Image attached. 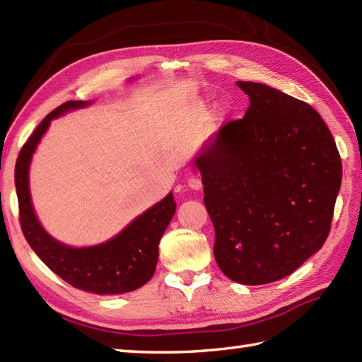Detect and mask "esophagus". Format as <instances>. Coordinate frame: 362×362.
<instances>
[{
    "mask_svg": "<svg viewBox=\"0 0 362 362\" xmlns=\"http://www.w3.org/2000/svg\"><path fill=\"white\" fill-rule=\"evenodd\" d=\"M188 187L194 191L202 189V179L199 175H191L188 179Z\"/></svg>",
    "mask_w": 362,
    "mask_h": 362,
    "instance_id": "1",
    "label": "esophagus"
}]
</instances>
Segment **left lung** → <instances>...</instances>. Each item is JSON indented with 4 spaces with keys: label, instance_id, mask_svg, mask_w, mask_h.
I'll use <instances>...</instances> for the list:
<instances>
[{
    "label": "left lung",
    "instance_id": "left-lung-1",
    "mask_svg": "<svg viewBox=\"0 0 362 362\" xmlns=\"http://www.w3.org/2000/svg\"><path fill=\"white\" fill-rule=\"evenodd\" d=\"M250 99L206 143L196 166L214 227L213 253L230 280L266 284L324 245L342 180L334 138L310 104L257 82Z\"/></svg>",
    "mask_w": 362,
    "mask_h": 362
}]
</instances>
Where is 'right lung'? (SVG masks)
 Instances as JSON below:
<instances>
[{"mask_svg":"<svg viewBox=\"0 0 362 362\" xmlns=\"http://www.w3.org/2000/svg\"><path fill=\"white\" fill-rule=\"evenodd\" d=\"M66 101L54 109L23 144L15 163V188L18 196L20 226L26 241L54 274L71 286L95 294H122L148 283L156 272L158 243L175 213V201L169 193L163 201L140 214L119 235L93 247L73 249L45 232L30 204L28 171L30 157L52 118L66 110L87 105Z\"/></svg>","mask_w":362,"mask_h":362,"instance_id":"right-lung-1","label":"right lung"}]
</instances>
